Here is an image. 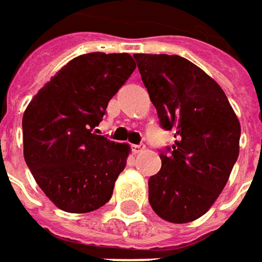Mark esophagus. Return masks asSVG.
<instances>
[{
    "mask_svg": "<svg viewBox=\"0 0 262 262\" xmlns=\"http://www.w3.org/2000/svg\"><path fill=\"white\" fill-rule=\"evenodd\" d=\"M144 148H145L144 144H133V145H131V150H133V152H135V154H137V152H141Z\"/></svg>",
    "mask_w": 262,
    "mask_h": 262,
    "instance_id": "obj_1",
    "label": "esophagus"
}]
</instances>
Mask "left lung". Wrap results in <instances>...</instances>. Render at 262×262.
Returning a JSON list of instances; mask_svg holds the SVG:
<instances>
[{"mask_svg": "<svg viewBox=\"0 0 262 262\" xmlns=\"http://www.w3.org/2000/svg\"><path fill=\"white\" fill-rule=\"evenodd\" d=\"M160 125L176 141L160 152L148 202L164 221L201 217L224 190L239 154L241 125L222 88L180 56L134 54Z\"/></svg>", "mask_w": 262, "mask_h": 262, "instance_id": "8db88e82", "label": "left lung"}]
</instances>
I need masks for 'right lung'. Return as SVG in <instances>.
<instances>
[{
	"label": "right lung",
	"mask_w": 262,
	"mask_h": 262,
	"mask_svg": "<svg viewBox=\"0 0 262 262\" xmlns=\"http://www.w3.org/2000/svg\"><path fill=\"white\" fill-rule=\"evenodd\" d=\"M134 69L128 53L78 56L37 92L24 112L26 163L61 210L86 213L111 199L129 147L98 135L95 128Z\"/></svg>",
	"instance_id": "obj_1"
}]
</instances>
